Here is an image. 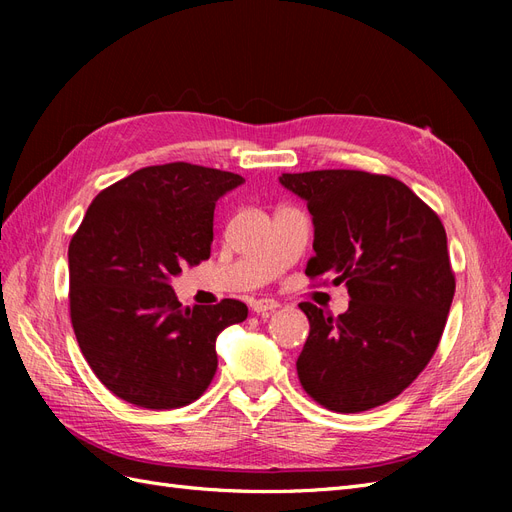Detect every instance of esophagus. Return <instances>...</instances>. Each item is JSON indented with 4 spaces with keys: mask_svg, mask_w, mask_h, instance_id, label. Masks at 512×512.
<instances>
[{
    "mask_svg": "<svg viewBox=\"0 0 512 512\" xmlns=\"http://www.w3.org/2000/svg\"><path fill=\"white\" fill-rule=\"evenodd\" d=\"M250 307L254 314H267V312H273V309L280 307V303H277L275 299H256V301H252Z\"/></svg>",
    "mask_w": 512,
    "mask_h": 512,
    "instance_id": "34e87169",
    "label": "esophagus"
}]
</instances>
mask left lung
<instances>
[{
  "mask_svg": "<svg viewBox=\"0 0 512 512\" xmlns=\"http://www.w3.org/2000/svg\"><path fill=\"white\" fill-rule=\"evenodd\" d=\"M307 203L314 252L305 273L346 284L348 312L301 303L309 337L297 359L307 395L333 412L397 397L438 348L455 297L440 218L406 183L363 170L284 173Z\"/></svg>",
  "mask_w": 512,
  "mask_h": 512,
  "instance_id": "left-lung-1",
  "label": "left lung"
}]
</instances>
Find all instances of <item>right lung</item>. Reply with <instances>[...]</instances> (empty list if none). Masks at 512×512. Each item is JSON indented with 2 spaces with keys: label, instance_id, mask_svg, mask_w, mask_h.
I'll return each mask as SVG.
<instances>
[{
  "label": "right lung",
  "instance_id": "right-lung-1",
  "mask_svg": "<svg viewBox=\"0 0 512 512\" xmlns=\"http://www.w3.org/2000/svg\"><path fill=\"white\" fill-rule=\"evenodd\" d=\"M245 179L173 162L102 190L68 247L70 318L89 367L108 391L147 410L205 393L218 369L215 339L247 318L241 301L183 307L170 286L209 258L215 203Z\"/></svg>",
  "mask_w": 512,
  "mask_h": 512
}]
</instances>
